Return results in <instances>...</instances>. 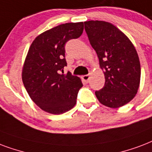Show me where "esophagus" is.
Instances as JSON below:
<instances>
[{
	"instance_id": "34e87169",
	"label": "esophagus",
	"mask_w": 152,
	"mask_h": 152,
	"mask_svg": "<svg viewBox=\"0 0 152 152\" xmlns=\"http://www.w3.org/2000/svg\"><path fill=\"white\" fill-rule=\"evenodd\" d=\"M89 78H90V76H89V75H84V76H82V79H83V80H84L85 83H88Z\"/></svg>"
}]
</instances>
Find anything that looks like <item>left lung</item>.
<instances>
[{"label":"left lung","mask_w":152,"mask_h":152,"mask_svg":"<svg viewBox=\"0 0 152 152\" xmlns=\"http://www.w3.org/2000/svg\"><path fill=\"white\" fill-rule=\"evenodd\" d=\"M84 28L105 76L104 88L95 94L107 107H122L135 97L140 86L137 52L127 36L111 23L89 20L84 22Z\"/></svg>","instance_id":"left-lung-1"}]
</instances>
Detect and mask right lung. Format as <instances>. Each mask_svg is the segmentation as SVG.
<instances>
[{
  "instance_id": "1",
  "label": "right lung",
  "mask_w": 152,
  "mask_h": 152,
  "mask_svg": "<svg viewBox=\"0 0 152 152\" xmlns=\"http://www.w3.org/2000/svg\"><path fill=\"white\" fill-rule=\"evenodd\" d=\"M84 23H66L43 32L30 46L22 71V80L32 101L45 112L60 115L75 106L83 84L67 66L65 44L77 39Z\"/></svg>"
}]
</instances>
